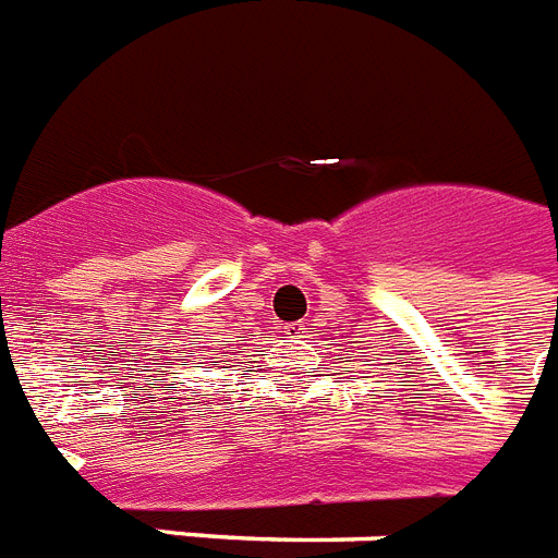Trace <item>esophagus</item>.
<instances>
[{
    "mask_svg": "<svg viewBox=\"0 0 558 558\" xmlns=\"http://www.w3.org/2000/svg\"><path fill=\"white\" fill-rule=\"evenodd\" d=\"M305 323H291V325H282V333L284 337H291V340H300V337H305Z\"/></svg>",
    "mask_w": 558,
    "mask_h": 558,
    "instance_id": "obj_1",
    "label": "esophagus"
}]
</instances>
